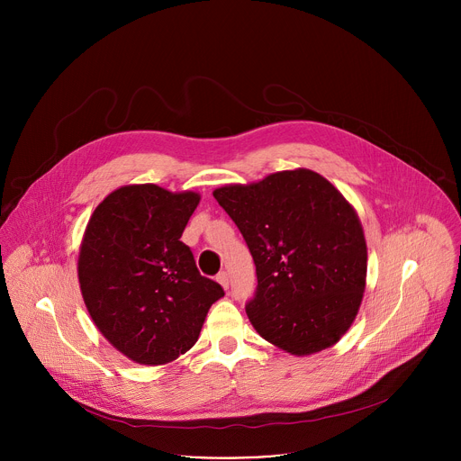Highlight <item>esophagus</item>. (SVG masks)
<instances>
[{"instance_id": "obj_1", "label": "esophagus", "mask_w": 461, "mask_h": 461, "mask_svg": "<svg viewBox=\"0 0 461 461\" xmlns=\"http://www.w3.org/2000/svg\"><path fill=\"white\" fill-rule=\"evenodd\" d=\"M217 281L222 285V288H224V290H228V288H230V276H228L226 272H221V274L217 276Z\"/></svg>"}]
</instances>
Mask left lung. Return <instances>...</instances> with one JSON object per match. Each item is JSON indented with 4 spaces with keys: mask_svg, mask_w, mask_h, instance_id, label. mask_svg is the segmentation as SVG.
<instances>
[{
    "mask_svg": "<svg viewBox=\"0 0 461 461\" xmlns=\"http://www.w3.org/2000/svg\"><path fill=\"white\" fill-rule=\"evenodd\" d=\"M255 262L246 303L255 330L308 356L336 345L354 322L366 279V242L356 210L315 171L294 169L213 191Z\"/></svg>",
    "mask_w": 461,
    "mask_h": 461,
    "instance_id": "1",
    "label": "left lung"
}]
</instances>
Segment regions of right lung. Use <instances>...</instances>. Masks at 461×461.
Masks as SVG:
<instances>
[{
	"label": "right lung",
	"instance_id": "right-lung-1",
	"mask_svg": "<svg viewBox=\"0 0 461 461\" xmlns=\"http://www.w3.org/2000/svg\"><path fill=\"white\" fill-rule=\"evenodd\" d=\"M199 201L193 191L123 185L86 228L78 257L86 306L102 336L135 363L166 365L187 352L224 295L180 240Z\"/></svg>",
	"mask_w": 461,
	"mask_h": 461
}]
</instances>
